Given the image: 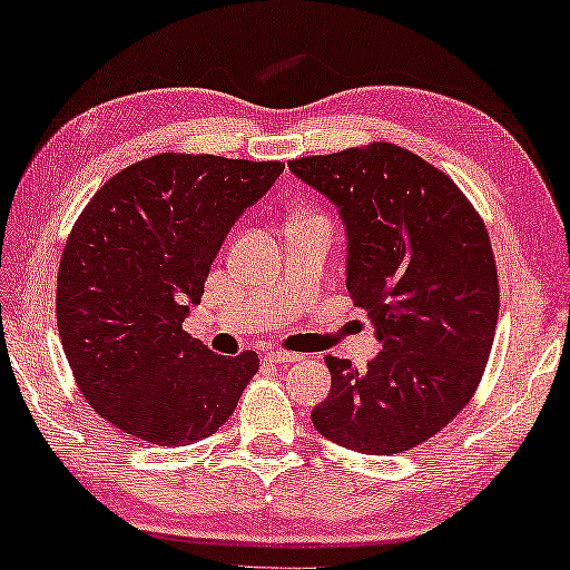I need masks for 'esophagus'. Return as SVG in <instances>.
Returning <instances> with one entry per match:
<instances>
[{"label": "esophagus", "instance_id": "34e87169", "mask_svg": "<svg viewBox=\"0 0 570 570\" xmlns=\"http://www.w3.org/2000/svg\"><path fill=\"white\" fill-rule=\"evenodd\" d=\"M265 357L269 363H297L303 361L301 353H291V351H277V347H269V351L265 353Z\"/></svg>", "mask_w": 570, "mask_h": 570}]
</instances>
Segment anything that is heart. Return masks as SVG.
<instances>
[{"instance_id":"obj_1","label":"heart","mask_w":570,"mask_h":570,"mask_svg":"<svg viewBox=\"0 0 570 570\" xmlns=\"http://www.w3.org/2000/svg\"><path fill=\"white\" fill-rule=\"evenodd\" d=\"M303 217H317V215H303Z\"/></svg>"}]
</instances>
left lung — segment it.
I'll list each match as a JSON object with an SVG mask.
<instances>
[{"instance_id":"obj_1","label":"left lung","mask_w":570,"mask_h":570,"mask_svg":"<svg viewBox=\"0 0 570 570\" xmlns=\"http://www.w3.org/2000/svg\"><path fill=\"white\" fill-rule=\"evenodd\" d=\"M287 167L341 207L347 293L383 343L365 371L325 355L331 393L313 425L357 453L411 451L463 411L491 355L501 293L483 217L443 169L393 142Z\"/></svg>"}]
</instances>
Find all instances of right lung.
<instances>
[{"label":"right lung","mask_w":570,"mask_h":570,"mask_svg":"<svg viewBox=\"0 0 570 570\" xmlns=\"http://www.w3.org/2000/svg\"><path fill=\"white\" fill-rule=\"evenodd\" d=\"M277 159L159 153L107 179L79 213L57 275V327L85 401L127 435L189 445L235 413L259 371L215 355L183 323L209 265Z\"/></svg>","instance_id":"add662e5"}]
</instances>
